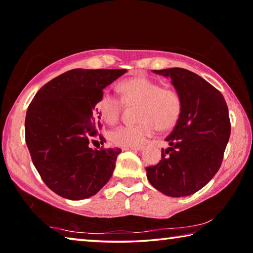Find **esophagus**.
Returning <instances> with one entry per match:
<instances>
[{
	"mask_svg": "<svg viewBox=\"0 0 253 253\" xmlns=\"http://www.w3.org/2000/svg\"><path fill=\"white\" fill-rule=\"evenodd\" d=\"M143 147H134V148H124V150H132V151H141Z\"/></svg>",
	"mask_w": 253,
	"mask_h": 253,
	"instance_id": "1",
	"label": "esophagus"
}]
</instances>
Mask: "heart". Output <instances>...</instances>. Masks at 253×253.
Returning <instances> with one entry per match:
<instances>
[{"instance_id":"heart-1","label":"heart","mask_w":253,"mask_h":253,"mask_svg":"<svg viewBox=\"0 0 253 253\" xmlns=\"http://www.w3.org/2000/svg\"><path fill=\"white\" fill-rule=\"evenodd\" d=\"M122 98L104 90L95 105L97 113L106 123L115 124L121 117L123 105H136L139 123L121 126L110 133L111 142L123 148L140 147L161 130L175 126L181 112V97L176 89L164 87L148 77H134L122 81L119 85Z\"/></svg>"}]
</instances>
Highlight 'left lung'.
<instances>
[{"mask_svg": "<svg viewBox=\"0 0 253 253\" xmlns=\"http://www.w3.org/2000/svg\"><path fill=\"white\" fill-rule=\"evenodd\" d=\"M171 80L181 97V112L161 160L147 167L148 180L160 193L183 197L196 193L221 167L231 133L224 97L204 78L184 68L154 70Z\"/></svg>", "mask_w": 253, "mask_h": 253, "instance_id": "8db88e82", "label": "left lung"}]
</instances>
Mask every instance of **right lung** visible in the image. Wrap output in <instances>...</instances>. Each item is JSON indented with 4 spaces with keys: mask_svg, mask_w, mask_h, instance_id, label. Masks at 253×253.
<instances>
[{
    "mask_svg": "<svg viewBox=\"0 0 253 253\" xmlns=\"http://www.w3.org/2000/svg\"><path fill=\"white\" fill-rule=\"evenodd\" d=\"M126 69H72L41 87L28 107L26 142L32 163L53 193L72 201L96 194L113 175L121 149L90 148L101 115L95 105Z\"/></svg>",
    "mask_w": 253,
    "mask_h": 253,
    "instance_id": "obj_1",
    "label": "right lung"
}]
</instances>
